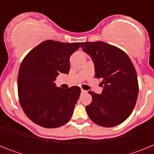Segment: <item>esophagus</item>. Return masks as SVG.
Wrapping results in <instances>:
<instances>
[{"mask_svg": "<svg viewBox=\"0 0 154 154\" xmlns=\"http://www.w3.org/2000/svg\"><path fill=\"white\" fill-rule=\"evenodd\" d=\"M81 92L82 93H85V92H86V91L84 90V89H81Z\"/></svg>", "mask_w": 154, "mask_h": 154, "instance_id": "34e87169", "label": "esophagus"}]
</instances>
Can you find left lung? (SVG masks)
I'll list each match as a JSON object with an SVG mask.
<instances>
[{
    "label": "left lung",
    "instance_id": "left-lung-1",
    "mask_svg": "<svg viewBox=\"0 0 154 154\" xmlns=\"http://www.w3.org/2000/svg\"><path fill=\"white\" fill-rule=\"evenodd\" d=\"M83 51L92 58L95 77L101 79V94L89 91L91 104L85 106L94 123L112 127L124 122L137 103V75L130 58L119 48L103 42H82Z\"/></svg>",
    "mask_w": 154,
    "mask_h": 154
}]
</instances>
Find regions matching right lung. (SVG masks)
Returning a JSON list of instances; mask_svg holds the SVG:
<instances>
[{"label":"right lung","mask_w":154,"mask_h":154,"mask_svg":"<svg viewBox=\"0 0 154 154\" xmlns=\"http://www.w3.org/2000/svg\"><path fill=\"white\" fill-rule=\"evenodd\" d=\"M81 44L45 41L23 59L17 77L19 100L24 113L36 124L56 128L72 117L81 89H62L55 81L60 73L69 72V58Z\"/></svg>","instance_id":"1"}]
</instances>
